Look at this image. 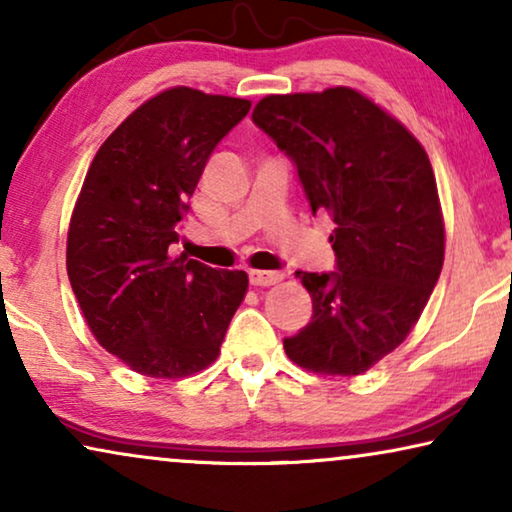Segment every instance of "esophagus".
Instances as JSON below:
<instances>
[{
    "label": "esophagus",
    "mask_w": 512,
    "mask_h": 512,
    "mask_svg": "<svg viewBox=\"0 0 512 512\" xmlns=\"http://www.w3.org/2000/svg\"><path fill=\"white\" fill-rule=\"evenodd\" d=\"M284 275L282 272H268V270H251L249 272V282L254 286H272L277 282H282Z\"/></svg>",
    "instance_id": "obj_1"
}]
</instances>
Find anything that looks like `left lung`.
I'll list each match as a JSON object with an SVG mask.
<instances>
[{
	"label": "left lung",
	"mask_w": 512,
	"mask_h": 512,
	"mask_svg": "<svg viewBox=\"0 0 512 512\" xmlns=\"http://www.w3.org/2000/svg\"><path fill=\"white\" fill-rule=\"evenodd\" d=\"M251 118L296 163L312 212L335 223L338 272H296L314 314L284 352L317 375L366 373L408 338L443 270L431 160L398 118L349 86L268 95Z\"/></svg>",
	"instance_id": "1"
}]
</instances>
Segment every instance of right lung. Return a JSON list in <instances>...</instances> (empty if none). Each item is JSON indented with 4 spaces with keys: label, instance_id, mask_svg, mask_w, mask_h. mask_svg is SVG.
<instances>
[{
    "label": "right lung",
    "instance_id": "1",
    "mask_svg": "<svg viewBox=\"0 0 512 512\" xmlns=\"http://www.w3.org/2000/svg\"><path fill=\"white\" fill-rule=\"evenodd\" d=\"M242 97L174 86L132 111L83 179L67 275L95 340L146 377L179 380L219 359L249 289L244 270L170 256L214 146L249 114Z\"/></svg>",
    "mask_w": 512,
    "mask_h": 512
}]
</instances>
